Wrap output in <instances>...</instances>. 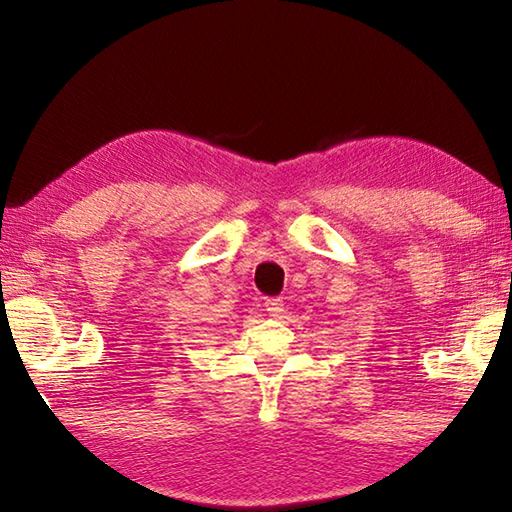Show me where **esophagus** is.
I'll return each instance as SVG.
<instances>
[{
    "instance_id": "1",
    "label": "esophagus",
    "mask_w": 512,
    "mask_h": 512,
    "mask_svg": "<svg viewBox=\"0 0 512 512\" xmlns=\"http://www.w3.org/2000/svg\"><path fill=\"white\" fill-rule=\"evenodd\" d=\"M264 306H266L270 317H281V312H284V301L275 299V297H273V299H266Z\"/></svg>"
}]
</instances>
